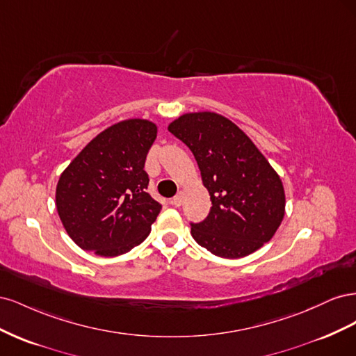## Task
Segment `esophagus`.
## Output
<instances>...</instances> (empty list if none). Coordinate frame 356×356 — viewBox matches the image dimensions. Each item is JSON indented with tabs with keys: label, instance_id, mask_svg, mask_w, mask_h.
Instances as JSON below:
<instances>
[{
	"label": "esophagus",
	"instance_id": "obj_1",
	"mask_svg": "<svg viewBox=\"0 0 356 356\" xmlns=\"http://www.w3.org/2000/svg\"><path fill=\"white\" fill-rule=\"evenodd\" d=\"M172 204H174V207H181L182 204V195L179 193V195H177L174 199H172Z\"/></svg>",
	"mask_w": 356,
	"mask_h": 356
}]
</instances>
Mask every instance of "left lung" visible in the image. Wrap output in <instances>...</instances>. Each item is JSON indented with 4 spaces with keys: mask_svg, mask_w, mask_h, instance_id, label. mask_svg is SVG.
<instances>
[{
    "mask_svg": "<svg viewBox=\"0 0 356 356\" xmlns=\"http://www.w3.org/2000/svg\"><path fill=\"white\" fill-rule=\"evenodd\" d=\"M195 156L212 207L191 236L209 252L241 258L273 238L285 215L282 181L246 134L217 113L182 114L169 126Z\"/></svg>",
    "mask_w": 356,
    "mask_h": 356,
    "instance_id": "8db88e82",
    "label": "left lung"
}]
</instances>
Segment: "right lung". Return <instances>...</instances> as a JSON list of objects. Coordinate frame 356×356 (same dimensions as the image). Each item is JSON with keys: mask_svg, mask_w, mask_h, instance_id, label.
<instances>
[{"mask_svg": "<svg viewBox=\"0 0 356 356\" xmlns=\"http://www.w3.org/2000/svg\"><path fill=\"white\" fill-rule=\"evenodd\" d=\"M157 126L129 118L86 145L56 186V209L70 238L101 257L126 254L144 242L161 209L147 193L144 170Z\"/></svg>", "mask_w": 356, "mask_h": 356, "instance_id": "obj_1", "label": "right lung"}]
</instances>
